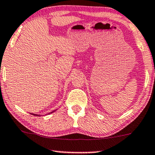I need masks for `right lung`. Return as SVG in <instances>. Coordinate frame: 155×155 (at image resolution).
Wrapping results in <instances>:
<instances>
[{"label":"right lung","instance_id":"1","mask_svg":"<svg viewBox=\"0 0 155 155\" xmlns=\"http://www.w3.org/2000/svg\"><path fill=\"white\" fill-rule=\"evenodd\" d=\"M53 112H55V111H53ZM52 112H51V113H52ZM31 114H33V115H35V116H41L40 114H33V113H32Z\"/></svg>","mask_w":155,"mask_h":155}]
</instances>
